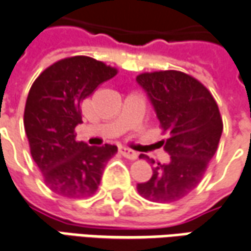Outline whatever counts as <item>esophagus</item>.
I'll return each mask as SVG.
<instances>
[{
	"label": "esophagus",
	"mask_w": 251,
	"mask_h": 251,
	"mask_svg": "<svg viewBox=\"0 0 251 251\" xmlns=\"http://www.w3.org/2000/svg\"><path fill=\"white\" fill-rule=\"evenodd\" d=\"M120 153L122 154L125 158H129V159H135L137 157H138V154L135 153V151H133L131 149H127V148H125V146H121Z\"/></svg>",
	"instance_id": "esophagus-1"
}]
</instances>
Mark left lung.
<instances>
[{
    "label": "left lung",
    "mask_w": 251,
    "mask_h": 251,
    "mask_svg": "<svg viewBox=\"0 0 251 251\" xmlns=\"http://www.w3.org/2000/svg\"><path fill=\"white\" fill-rule=\"evenodd\" d=\"M169 138L159 146L170 155L153 168L149 181L138 183L141 196L153 202H174L201 182L222 134V118L210 92L192 75L165 70L137 75ZM140 158L153 159L141 154Z\"/></svg>",
    "instance_id": "left-lung-1"
}]
</instances>
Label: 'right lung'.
Returning a JSON list of instances; mask_svg holds the SVG:
<instances>
[{
  "instance_id": "right-lung-1",
  "label": "right lung",
  "mask_w": 251,
  "mask_h": 251,
  "mask_svg": "<svg viewBox=\"0 0 251 251\" xmlns=\"http://www.w3.org/2000/svg\"><path fill=\"white\" fill-rule=\"evenodd\" d=\"M117 69L97 59L75 55L61 59L38 75L27 94L24 126L31 157L54 193L83 198L97 192L116 145L89 146L75 141L82 122L81 102L98 85L113 78Z\"/></svg>"
}]
</instances>
